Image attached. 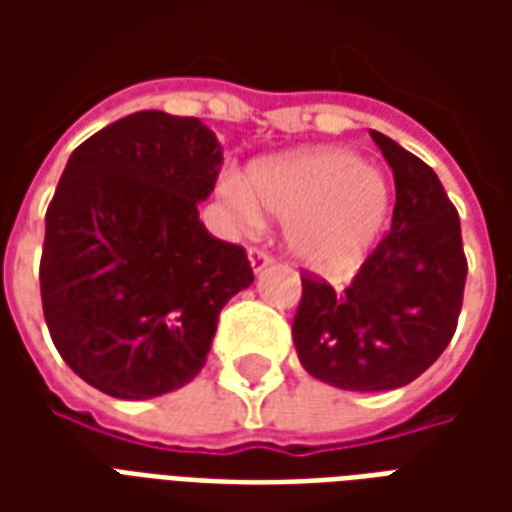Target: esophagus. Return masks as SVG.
I'll list each match as a JSON object with an SVG mask.
<instances>
[{"instance_id":"1","label":"esophagus","mask_w":512,"mask_h":512,"mask_svg":"<svg viewBox=\"0 0 512 512\" xmlns=\"http://www.w3.org/2000/svg\"><path fill=\"white\" fill-rule=\"evenodd\" d=\"M249 263L255 268V274H260L263 268L271 266V255H268L266 249H260V246H252V249H249Z\"/></svg>"}]
</instances>
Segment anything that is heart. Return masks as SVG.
<instances>
[{
  "label": "heart",
  "mask_w": 512,
  "mask_h": 512,
  "mask_svg": "<svg viewBox=\"0 0 512 512\" xmlns=\"http://www.w3.org/2000/svg\"><path fill=\"white\" fill-rule=\"evenodd\" d=\"M235 222L260 227L263 213L288 222L290 249L321 268L343 266L376 241L392 211V189L378 169L343 147H318L257 164L249 186L227 180Z\"/></svg>",
  "instance_id": "b5f03b06"
}]
</instances>
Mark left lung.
I'll list each match as a JSON object with an SVG mask.
<instances>
[{
  "instance_id": "left-lung-1",
  "label": "left lung",
  "mask_w": 512,
  "mask_h": 512,
  "mask_svg": "<svg viewBox=\"0 0 512 512\" xmlns=\"http://www.w3.org/2000/svg\"><path fill=\"white\" fill-rule=\"evenodd\" d=\"M370 136L395 175L392 230L348 288L304 271L293 318L304 370L351 392L411 384L444 354L469 271L461 219L436 172L389 136Z\"/></svg>"
}]
</instances>
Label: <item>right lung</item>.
I'll use <instances>...</instances> for the list:
<instances>
[{
    "mask_svg": "<svg viewBox=\"0 0 512 512\" xmlns=\"http://www.w3.org/2000/svg\"><path fill=\"white\" fill-rule=\"evenodd\" d=\"M222 145L197 117L134 112L76 147L46 211L40 299L57 351L106 395L147 400L205 365L219 312L255 282L197 205Z\"/></svg>",
    "mask_w": 512,
    "mask_h": 512,
    "instance_id": "right-lung-1",
    "label": "right lung"
}]
</instances>
